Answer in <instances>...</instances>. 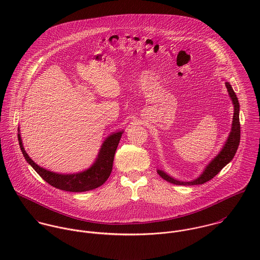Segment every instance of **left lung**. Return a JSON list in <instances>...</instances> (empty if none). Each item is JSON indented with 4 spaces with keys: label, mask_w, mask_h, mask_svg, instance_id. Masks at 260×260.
I'll use <instances>...</instances> for the list:
<instances>
[{
    "label": "left lung",
    "mask_w": 260,
    "mask_h": 260,
    "mask_svg": "<svg viewBox=\"0 0 260 260\" xmlns=\"http://www.w3.org/2000/svg\"><path fill=\"white\" fill-rule=\"evenodd\" d=\"M225 86L227 88L229 97L232 100L234 113H233V119H232V126L231 131L227 137V140L225 141L222 148L219 151V153L209 162V164L206 165L203 172L195 179L191 181H180L172 176L168 175L163 170H157V173L166 181L175 184V185H198L203 184L209 180H211L215 175H217L224 166H226L234 157L237 148L239 146L240 142V123H239V102L236 97V94L234 93L231 85L229 82H225Z\"/></svg>",
    "instance_id": "1"
}]
</instances>
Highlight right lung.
Listing matches in <instances>:
<instances>
[{"instance_id": "1", "label": "right lung", "mask_w": 260, "mask_h": 260, "mask_svg": "<svg viewBox=\"0 0 260 260\" xmlns=\"http://www.w3.org/2000/svg\"><path fill=\"white\" fill-rule=\"evenodd\" d=\"M18 132L20 148L22 150L26 161L34 168V170L46 182L61 190L70 192H84L103 185L109 178L113 167L114 155L124 131L122 130L114 132L111 135H109L103 141L94 163L88 169L72 174L56 173L39 166L30 158V156L27 154L24 148L19 127Z\"/></svg>"}]
</instances>
